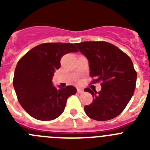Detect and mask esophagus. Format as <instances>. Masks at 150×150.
<instances>
[{"label":"esophagus","mask_w":150,"mask_h":150,"mask_svg":"<svg viewBox=\"0 0 150 150\" xmlns=\"http://www.w3.org/2000/svg\"><path fill=\"white\" fill-rule=\"evenodd\" d=\"M83 88H77V92H79V93H81V92H83Z\"/></svg>","instance_id":"obj_1"}]
</instances>
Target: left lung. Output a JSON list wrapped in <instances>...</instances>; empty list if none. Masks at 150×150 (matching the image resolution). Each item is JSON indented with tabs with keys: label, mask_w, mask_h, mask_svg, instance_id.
<instances>
[{
	"label": "left lung",
	"mask_w": 150,
	"mask_h": 150,
	"mask_svg": "<svg viewBox=\"0 0 150 150\" xmlns=\"http://www.w3.org/2000/svg\"><path fill=\"white\" fill-rule=\"evenodd\" d=\"M76 47L88 61L93 83L101 82L99 92L85 88L93 101L85 106L87 116L92 120H112L122 112L132 98L136 86L137 73L129 57L114 45L104 41L82 42Z\"/></svg>",
	"instance_id": "obj_1"
}]
</instances>
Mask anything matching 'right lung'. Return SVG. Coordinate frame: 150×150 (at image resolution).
Segmentation results:
<instances>
[{"label": "right lung", "instance_id": "right-lung-1", "mask_svg": "<svg viewBox=\"0 0 150 150\" xmlns=\"http://www.w3.org/2000/svg\"><path fill=\"white\" fill-rule=\"evenodd\" d=\"M77 52L72 43H43L31 49L18 61L13 86L18 101L30 116L49 121L64 112L67 98L76 94V88L73 86L57 88L52 77L61 67V58Z\"/></svg>", "mask_w": 150, "mask_h": 150}]
</instances>
